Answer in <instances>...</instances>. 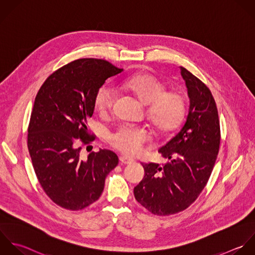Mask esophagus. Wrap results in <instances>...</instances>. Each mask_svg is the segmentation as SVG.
<instances>
[{
	"label": "esophagus",
	"mask_w": 255,
	"mask_h": 255,
	"mask_svg": "<svg viewBox=\"0 0 255 255\" xmlns=\"http://www.w3.org/2000/svg\"><path fill=\"white\" fill-rule=\"evenodd\" d=\"M119 160H120V163L125 164V165H127V164H131V163L133 162V159H130V158L125 157V156H121V157L119 158Z\"/></svg>",
	"instance_id": "esophagus-1"
}]
</instances>
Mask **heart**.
I'll return each instance as SVG.
<instances>
[{"label":"heart","instance_id":"obj_1","mask_svg":"<svg viewBox=\"0 0 255 255\" xmlns=\"http://www.w3.org/2000/svg\"><path fill=\"white\" fill-rule=\"evenodd\" d=\"M125 86L145 105L150 121L163 132H171L183 122L186 113L184 96L175 91L167 92L166 85L151 74H137L124 82ZM116 91L110 84L101 85L94 96V104L100 113L111 110ZM151 140L150 131L144 126L122 124L109 136L111 145L120 152L136 156Z\"/></svg>","mask_w":255,"mask_h":255}]
</instances>
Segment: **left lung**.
<instances>
[{
	"instance_id": "1",
	"label": "left lung",
	"mask_w": 255,
	"mask_h": 255,
	"mask_svg": "<svg viewBox=\"0 0 255 255\" xmlns=\"http://www.w3.org/2000/svg\"><path fill=\"white\" fill-rule=\"evenodd\" d=\"M190 107L180 132L159 153L169 160L142 164L145 176L134 188V196L150 213L169 216L189 208L206 187L221 143L218 108L211 90L198 77L180 66Z\"/></svg>"
}]
</instances>
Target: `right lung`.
Instances as JSON below:
<instances>
[{"label": "right lung", "instance_id": "add662e5", "mask_svg": "<svg viewBox=\"0 0 255 255\" xmlns=\"http://www.w3.org/2000/svg\"><path fill=\"white\" fill-rule=\"evenodd\" d=\"M123 69L103 59L81 58L50 74L39 88L27 129V148L37 180L59 207L79 211L101 196L106 176L118 165L110 150L80 155L95 137L87 127L94 96Z\"/></svg>", "mask_w": 255, "mask_h": 255}]
</instances>
